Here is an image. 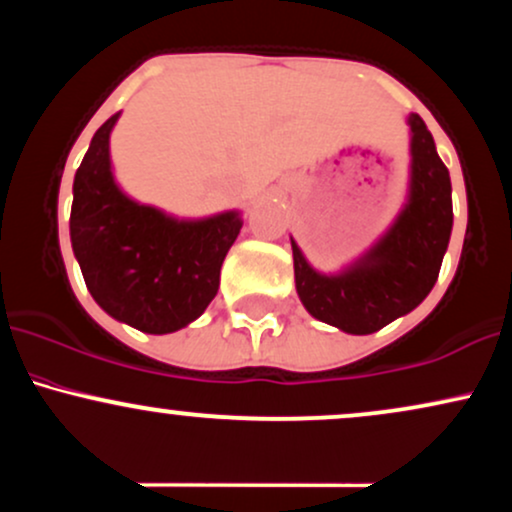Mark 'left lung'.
Listing matches in <instances>:
<instances>
[{
    "label": "left lung",
    "mask_w": 512,
    "mask_h": 512,
    "mask_svg": "<svg viewBox=\"0 0 512 512\" xmlns=\"http://www.w3.org/2000/svg\"><path fill=\"white\" fill-rule=\"evenodd\" d=\"M409 125V192L395 223L342 272L310 267L296 240V291L310 315L349 334H373L411 313L436 284L452 233L450 173L419 115Z\"/></svg>",
    "instance_id": "left-lung-1"
}]
</instances>
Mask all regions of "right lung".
I'll return each mask as SVG.
<instances>
[{
  "label": "right lung",
  "instance_id": "add662e5",
  "mask_svg": "<svg viewBox=\"0 0 512 512\" xmlns=\"http://www.w3.org/2000/svg\"><path fill=\"white\" fill-rule=\"evenodd\" d=\"M117 117L93 134L74 175L72 250L86 289L110 317L149 334L178 332L214 301L243 219L240 211L175 219L127 197L110 163Z\"/></svg>",
  "mask_w": 512,
  "mask_h": 512
}]
</instances>
